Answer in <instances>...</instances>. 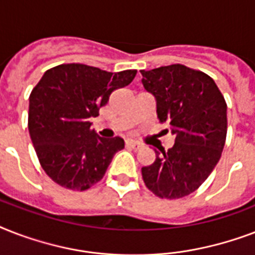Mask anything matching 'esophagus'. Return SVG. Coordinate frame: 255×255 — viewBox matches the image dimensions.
<instances>
[{"instance_id":"esophagus-1","label":"esophagus","mask_w":255,"mask_h":255,"mask_svg":"<svg viewBox=\"0 0 255 255\" xmlns=\"http://www.w3.org/2000/svg\"><path fill=\"white\" fill-rule=\"evenodd\" d=\"M126 147L132 148V149H139V148H141V144L137 143V141H133V140H127L126 141Z\"/></svg>"}]
</instances>
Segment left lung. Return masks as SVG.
<instances>
[{"label":"left lung","instance_id":"1","mask_svg":"<svg viewBox=\"0 0 255 255\" xmlns=\"http://www.w3.org/2000/svg\"><path fill=\"white\" fill-rule=\"evenodd\" d=\"M141 83L156 99L160 123L176 136L167 152L141 168L144 184L160 198L193 193L217 165L225 145L226 102L209 75L184 65L140 70Z\"/></svg>","mask_w":255,"mask_h":255}]
</instances>
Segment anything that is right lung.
I'll return each instance as SVG.
<instances>
[{
	"label": "right lung",
	"mask_w": 255,
	"mask_h": 255,
	"mask_svg": "<svg viewBox=\"0 0 255 255\" xmlns=\"http://www.w3.org/2000/svg\"><path fill=\"white\" fill-rule=\"evenodd\" d=\"M136 70L108 73L81 63L47 70L29 98V133L41 167L54 182L86 190L103 178L122 137L104 139L91 129L112 91L133 81Z\"/></svg>",
	"instance_id": "right-lung-1"
}]
</instances>
